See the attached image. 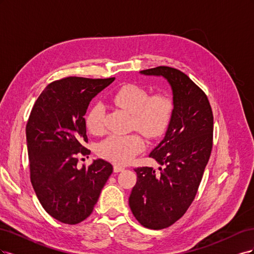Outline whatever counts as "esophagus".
Returning a JSON list of instances; mask_svg holds the SVG:
<instances>
[{"instance_id": "obj_1", "label": "esophagus", "mask_w": 254, "mask_h": 254, "mask_svg": "<svg viewBox=\"0 0 254 254\" xmlns=\"http://www.w3.org/2000/svg\"><path fill=\"white\" fill-rule=\"evenodd\" d=\"M124 170H125V168L123 166H120V165H114V167H113L114 173H120V172H123Z\"/></svg>"}]
</instances>
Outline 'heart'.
I'll return each mask as SVG.
<instances>
[{"label":"heart","mask_w":254,"mask_h":254,"mask_svg":"<svg viewBox=\"0 0 254 254\" xmlns=\"http://www.w3.org/2000/svg\"><path fill=\"white\" fill-rule=\"evenodd\" d=\"M112 102L121 109L131 114L132 126L145 136L153 139L162 134L173 114V102L167 95L155 94L135 84H125L112 94ZM86 126L93 134L104 130V108L92 107L86 118ZM144 147L139 134H111L98 145V155L118 164H126Z\"/></svg>","instance_id":"heart-1"}]
</instances>
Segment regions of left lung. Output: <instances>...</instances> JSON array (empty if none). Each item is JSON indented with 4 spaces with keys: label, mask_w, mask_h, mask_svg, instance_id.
Returning <instances> with one entry per match:
<instances>
[{
    "label": "left lung",
    "mask_w": 254,
    "mask_h": 254,
    "mask_svg": "<svg viewBox=\"0 0 254 254\" xmlns=\"http://www.w3.org/2000/svg\"><path fill=\"white\" fill-rule=\"evenodd\" d=\"M162 76L173 92V114L165 135L149 153L162 166L137 167L129 206L140 224L159 230L172 226L187 212L213 146V113L204 92L188 75L170 66L140 72Z\"/></svg>",
    "instance_id": "1"
}]
</instances>
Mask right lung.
Here are the masks:
<instances>
[{"label": "right lung", "instance_id": "obj_1", "mask_svg": "<svg viewBox=\"0 0 254 254\" xmlns=\"http://www.w3.org/2000/svg\"><path fill=\"white\" fill-rule=\"evenodd\" d=\"M66 77L54 81L36 101L26 125L30 181L52 217L76 225L93 212L112 174L103 159L77 168V156L89 155L84 114L92 98L114 81Z\"/></svg>", "mask_w": 254, "mask_h": 254}]
</instances>
